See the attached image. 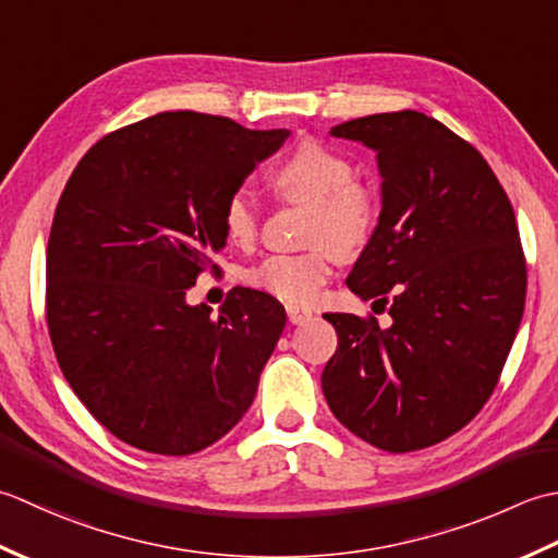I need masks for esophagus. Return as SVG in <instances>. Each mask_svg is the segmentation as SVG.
Wrapping results in <instances>:
<instances>
[{
  "label": "esophagus",
  "instance_id": "obj_1",
  "mask_svg": "<svg viewBox=\"0 0 558 558\" xmlns=\"http://www.w3.org/2000/svg\"><path fill=\"white\" fill-rule=\"evenodd\" d=\"M311 315L313 313L308 308H301V305H293V303L287 305V317L291 325H303L305 320H311Z\"/></svg>",
  "mask_w": 558,
  "mask_h": 558
}]
</instances>
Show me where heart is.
<instances>
[{
  "instance_id": "heart-1",
  "label": "heart",
  "mask_w": 558,
  "mask_h": 558,
  "mask_svg": "<svg viewBox=\"0 0 558 558\" xmlns=\"http://www.w3.org/2000/svg\"><path fill=\"white\" fill-rule=\"evenodd\" d=\"M271 185L291 204L311 207L305 241L311 250L269 255L245 271L250 287L281 301L311 303L332 277L339 253L354 255L368 245L380 221V195L354 175V163L332 146L303 142L271 170ZM221 226L229 241L250 247L259 231V209L247 190H233L223 202Z\"/></svg>"
}]
</instances>
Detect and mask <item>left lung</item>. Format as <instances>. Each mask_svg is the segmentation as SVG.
Masks as SVG:
<instances>
[{
    "instance_id": "8db88e82",
    "label": "left lung",
    "mask_w": 558,
    "mask_h": 558,
    "mask_svg": "<svg viewBox=\"0 0 558 558\" xmlns=\"http://www.w3.org/2000/svg\"><path fill=\"white\" fill-rule=\"evenodd\" d=\"M329 134L378 154L380 221L347 287L388 305L392 323L325 313L339 342L325 400L375 448L436 446L482 412L525 311L513 204L484 156L424 112H378Z\"/></svg>"
}]
</instances>
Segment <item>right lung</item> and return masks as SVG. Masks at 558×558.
<instances>
[{
    "mask_svg": "<svg viewBox=\"0 0 558 558\" xmlns=\"http://www.w3.org/2000/svg\"><path fill=\"white\" fill-rule=\"evenodd\" d=\"M287 136L158 112L98 140L66 180L45 263L48 332L78 400L128 446L192 454L253 404L283 305L235 287L211 317L185 293L216 271L226 197Z\"/></svg>",
    "mask_w": 558,
    "mask_h": 558,
    "instance_id": "1",
    "label": "right lung"
}]
</instances>
